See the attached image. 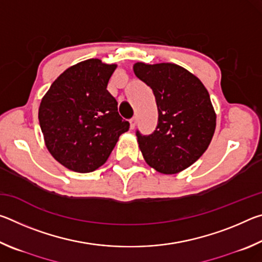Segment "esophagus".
I'll use <instances>...</instances> for the list:
<instances>
[{
    "instance_id": "1",
    "label": "esophagus",
    "mask_w": 262,
    "mask_h": 262,
    "mask_svg": "<svg viewBox=\"0 0 262 262\" xmlns=\"http://www.w3.org/2000/svg\"><path fill=\"white\" fill-rule=\"evenodd\" d=\"M136 123H137V119H136V117H134V118H132V119H130V120H129L130 129H134V128H135V126H136Z\"/></svg>"
}]
</instances>
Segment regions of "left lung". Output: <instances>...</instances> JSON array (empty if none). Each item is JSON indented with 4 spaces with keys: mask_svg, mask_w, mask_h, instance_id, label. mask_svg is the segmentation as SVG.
Here are the masks:
<instances>
[{
    "mask_svg": "<svg viewBox=\"0 0 262 262\" xmlns=\"http://www.w3.org/2000/svg\"><path fill=\"white\" fill-rule=\"evenodd\" d=\"M134 73L152 89L158 110L151 134L136 130L142 155L161 173H178L202 156L215 133L209 94L200 79L173 63L137 62Z\"/></svg>",
    "mask_w": 262,
    "mask_h": 262,
    "instance_id": "obj_1",
    "label": "left lung"
}]
</instances>
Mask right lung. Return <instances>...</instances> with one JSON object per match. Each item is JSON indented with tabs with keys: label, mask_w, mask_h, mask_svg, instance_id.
I'll list each match as a JSON object with an SVG mask.
<instances>
[{
	"label": "right lung",
	"mask_w": 262,
	"mask_h": 262,
	"mask_svg": "<svg viewBox=\"0 0 262 262\" xmlns=\"http://www.w3.org/2000/svg\"><path fill=\"white\" fill-rule=\"evenodd\" d=\"M115 68L98 59L79 62L55 79L41 100L38 117L46 147L69 170H97L129 129L106 90Z\"/></svg>",
	"instance_id": "add662e5"
}]
</instances>
